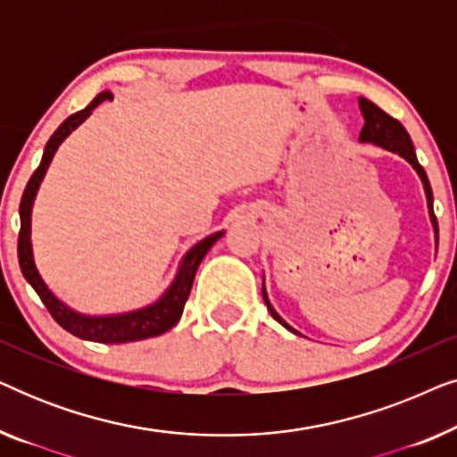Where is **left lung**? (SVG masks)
<instances>
[{
  "instance_id": "left-lung-1",
  "label": "left lung",
  "mask_w": 457,
  "mask_h": 457,
  "mask_svg": "<svg viewBox=\"0 0 457 457\" xmlns=\"http://www.w3.org/2000/svg\"><path fill=\"white\" fill-rule=\"evenodd\" d=\"M360 108H361V114H364V120H366L364 129H361V133H360V141L377 143V145L389 149V152L399 154V155H402V158L408 160L410 164L416 168L418 174H420V179H422V183H424V189H427V199H428V208H430V218H433V224H435L436 241H439V224H436V216H435V210H433V189H430L428 177H427V172H424V168L418 164L414 145H411V139H410L408 130L403 129L402 122L395 120V118L386 114V112L380 110L378 105H374L370 99L360 97ZM262 293H264L266 308L272 314L274 320L283 324L285 328L293 330L289 324H287L283 318H280L277 312L272 310V305H270V302H268V297H266L264 287H262ZM293 333H297V330H293Z\"/></svg>"
}]
</instances>
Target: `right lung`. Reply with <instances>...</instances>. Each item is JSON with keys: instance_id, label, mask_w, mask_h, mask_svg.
I'll use <instances>...</instances> for the list:
<instances>
[{"instance_id": "add662e5", "label": "right lung", "mask_w": 457, "mask_h": 457, "mask_svg": "<svg viewBox=\"0 0 457 457\" xmlns=\"http://www.w3.org/2000/svg\"><path fill=\"white\" fill-rule=\"evenodd\" d=\"M105 99H112V93L104 91L93 99V102L87 105L85 110L77 112V114L68 116L64 122L60 124L58 130L49 137L46 152H43L41 164L37 166L33 177L29 179L27 189L22 193L21 199V233H18V264H21V270L24 278L29 280L30 287L37 291V295L41 297V302L46 303V308L55 322L60 324L62 328L68 330V333L79 337V339L96 341V343H129V341H139L147 339V337H155L166 333L168 328H172L174 324L179 322L180 314H183L187 299H189L193 278H195V272L205 253L210 252V247L220 239L222 233H214L205 237L202 243H197L195 247L191 249L189 253L185 255L183 264H180L179 277L174 280L170 289L166 291V295L149 305L145 310L133 312V314L124 316H108V318H87L80 316L71 308H66L64 303L58 302L54 297V293L47 289L46 283H43L39 272H37L35 262H33V249H30V208H33L35 193L39 189V183L46 174L49 162H52L55 149L62 141L66 139L68 135L72 133L74 129L79 127L80 122L85 120L87 116L91 114L93 108H97L99 104L105 102Z\"/></svg>"}]
</instances>
